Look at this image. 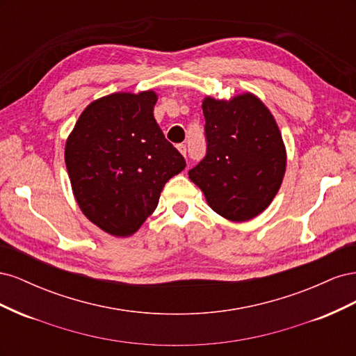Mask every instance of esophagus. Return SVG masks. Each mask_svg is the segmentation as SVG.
<instances>
[{
    "label": "esophagus",
    "instance_id": "esophagus-1",
    "mask_svg": "<svg viewBox=\"0 0 356 356\" xmlns=\"http://www.w3.org/2000/svg\"><path fill=\"white\" fill-rule=\"evenodd\" d=\"M177 148H178V152L186 157V154H187V147H186V144H178Z\"/></svg>",
    "mask_w": 356,
    "mask_h": 356
}]
</instances>
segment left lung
Listing matches in <instances>:
<instances>
[{
  "label": "left lung",
  "mask_w": 356,
  "mask_h": 356,
  "mask_svg": "<svg viewBox=\"0 0 356 356\" xmlns=\"http://www.w3.org/2000/svg\"><path fill=\"white\" fill-rule=\"evenodd\" d=\"M207 156L188 170L209 207L230 221L260 215L281 188L286 149L272 113L252 93L202 102Z\"/></svg>",
  "instance_id": "8db88e82"
}]
</instances>
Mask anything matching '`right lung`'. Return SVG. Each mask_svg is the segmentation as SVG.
Wrapping results in <instances>:
<instances>
[{
  "label": "right lung",
  "mask_w": 356,
  "mask_h": 356,
  "mask_svg": "<svg viewBox=\"0 0 356 356\" xmlns=\"http://www.w3.org/2000/svg\"><path fill=\"white\" fill-rule=\"evenodd\" d=\"M156 102L153 90L106 95L86 106L65 144L81 212L118 238L141 227L166 182L186 168L156 122Z\"/></svg>",
  "instance_id": "1"
}]
</instances>
